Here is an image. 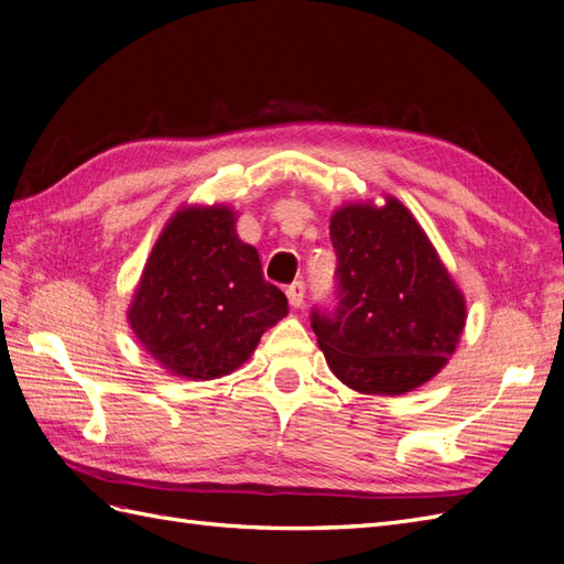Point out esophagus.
I'll return each instance as SVG.
<instances>
[{
    "label": "esophagus",
    "mask_w": 564,
    "mask_h": 564,
    "mask_svg": "<svg viewBox=\"0 0 564 564\" xmlns=\"http://www.w3.org/2000/svg\"><path fill=\"white\" fill-rule=\"evenodd\" d=\"M285 295L293 307H302V302H305V281H293L285 288Z\"/></svg>",
    "instance_id": "34e87169"
}]
</instances>
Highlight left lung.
I'll return each mask as SVG.
<instances>
[{"mask_svg":"<svg viewBox=\"0 0 564 564\" xmlns=\"http://www.w3.org/2000/svg\"><path fill=\"white\" fill-rule=\"evenodd\" d=\"M336 305L310 319L330 371L359 393L400 395L443 369L465 328V300L422 226L398 199L330 219Z\"/></svg>","mask_w":564,"mask_h":564,"instance_id":"8db88e82","label":"left lung"}]
</instances>
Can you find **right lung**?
I'll list each match as a JSON object with an SVG mask.
<instances>
[{
	"label": "right lung",
	"mask_w": 564,
	"mask_h": 564,
	"mask_svg": "<svg viewBox=\"0 0 564 564\" xmlns=\"http://www.w3.org/2000/svg\"><path fill=\"white\" fill-rule=\"evenodd\" d=\"M285 314V295L236 236V214L187 207L152 248L128 322L173 377L209 381L238 369Z\"/></svg>",
	"instance_id": "1"
}]
</instances>
